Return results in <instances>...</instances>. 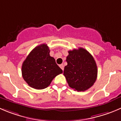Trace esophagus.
Instances as JSON below:
<instances>
[{"label":"esophagus","mask_w":121,"mask_h":121,"mask_svg":"<svg viewBox=\"0 0 121 121\" xmlns=\"http://www.w3.org/2000/svg\"><path fill=\"white\" fill-rule=\"evenodd\" d=\"M60 67L62 70H64V65H63V64H60Z\"/></svg>","instance_id":"esophagus-1"}]
</instances>
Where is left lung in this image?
I'll return each instance as SVG.
<instances>
[{"label": "left lung", "instance_id": "8db88e82", "mask_svg": "<svg viewBox=\"0 0 121 121\" xmlns=\"http://www.w3.org/2000/svg\"><path fill=\"white\" fill-rule=\"evenodd\" d=\"M67 65L64 70L69 86L77 92H83L92 87L98 74L96 63L93 56L83 48L69 51Z\"/></svg>", "mask_w": 121, "mask_h": 121}]
</instances>
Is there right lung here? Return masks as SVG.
Returning a JSON list of instances; mask_svg holds the SVG:
<instances>
[{
  "label": "right lung",
  "mask_w": 121,
  "mask_h": 121,
  "mask_svg": "<svg viewBox=\"0 0 121 121\" xmlns=\"http://www.w3.org/2000/svg\"><path fill=\"white\" fill-rule=\"evenodd\" d=\"M50 52L47 44L38 45L31 51L22 64V77L34 89L47 87L54 77L63 73Z\"/></svg>",
  "instance_id": "1"
}]
</instances>
